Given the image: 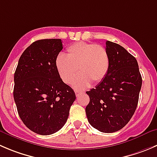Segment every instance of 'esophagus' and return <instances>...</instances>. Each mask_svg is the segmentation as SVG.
I'll return each mask as SVG.
<instances>
[{"label": "esophagus", "instance_id": "34e87169", "mask_svg": "<svg viewBox=\"0 0 157 157\" xmlns=\"http://www.w3.org/2000/svg\"><path fill=\"white\" fill-rule=\"evenodd\" d=\"M83 94V92L82 91H79V90H75V94L77 97H79V96L80 95V94Z\"/></svg>", "mask_w": 157, "mask_h": 157}]
</instances>
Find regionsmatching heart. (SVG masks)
<instances>
[{"label":"heart","instance_id":"obj_1","mask_svg":"<svg viewBox=\"0 0 157 157\" xmlns=\"http://www.w3.org/2000/svg\"><path fill=\"white\" fill-rule=\"evenodd\" d=\"M55 66L59 76L65 83H71L75 89L83 90L90 86L91 82L98 83L107 75L110 60L105 48L95 44L78 42L67 48L66 57L59 54L55 59Z\"/></svg>","mask_w":157,"mask_h":157}]
</instances>
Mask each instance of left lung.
I'll return each mask as SVG.
<instances>
[{"label":"left lung","instance_id":"left-lung-1","mask_svg":"<svg viewBox=\"0 0 157 157\" xmlns=\"http://www.w3.org/2000/svg\"><path fill=\"white\" fill-rule=\"evenodd\" d=\"M110 60L107 75L86 94L90 124L103 133H113L127 125L137 106L142 77L137 60L121 45L107 40Z\"/></svg>","mask_w":157,"mask_h":157}]
</instances>
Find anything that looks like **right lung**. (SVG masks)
Returning <instances> with one entry per match:
<instances>
[{
  "mask_svg": "<svg viewBox=\"0 0 157 157\" xmlns=\"http://www.w3.org/2000/svg\"><path fill=\"white\" fill-rule=\"evenodd\" d=\"M62 49L60 39L36 40L23 52L15 71L13 98L18 114L24 125L37 134L51 135L60 130L76 99L55 66Z\"/></svg>",
  "mask_w": 157,
  "mask_h": 157,
  "instance_id": "add662e5",
  "label": "right lung"
}]
</instances>
